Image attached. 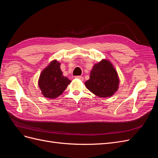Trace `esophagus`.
I'll return each mask as SVG.
<instances>
[{"instance_id":"1","label":"esophagus","mask_w":158,"mask_h":158,"mask_svg":"<svg viewBox=\"0 0 158 158\" xmlns=\"http://www.w3.org/2000/svg\"><path fill=\"white\" fill-rule=\"evenodd\" d=\"M75 78H78V79H79L80 80H82V81L84 80V78L82 77V76H76Z\"/></svg>"}]
</instances>
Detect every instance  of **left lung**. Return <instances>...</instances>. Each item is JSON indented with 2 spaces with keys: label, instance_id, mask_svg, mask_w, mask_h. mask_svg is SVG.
Instances as JSON below:
<instances>
[{
  "label": "left lung",
  "instance_id": "8db88e82",
  "mask_svg": "<svg viewBox=\"0 0 158 158\" xmlns=\"http://www.w3.org/2000/svg\"><path fill=\"white\" fill-rule=\"evenodd\" d=\"M85 85L98 97H111L118 89L117 72L111 62L102 59L93 66L89 79L85 82Z\"/></svg>",
  "mask_w": 158,
  "mask_h": 158
}]
</instances>
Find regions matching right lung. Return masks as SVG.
<instances>
[{
	"label": "right lung",
	"instance_id": "1",
	"mask_svg": "<svg viewBox=\"0 0 158 158\" xmlns=\"http://www.w3.org/2000/svg\"><path fill=\"white\" fill-rule=\"evenodd\" d=\"M60 66L59 62L53 60L40 74L38 85L45 98L55 99L59 97L71 82L63 76Z\"/></svg>",
	"mask_w": 158,
	"mask_h": 158
}]
</instances>
